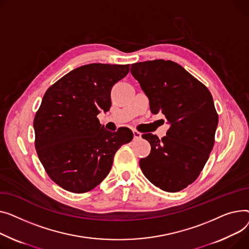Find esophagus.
<instances>
[{
    "label": "esophagus",
    "mask_w": 249,
    "mask_h": 249,
    "mask_svg": "<svg viewBox=\"0 0 249 249\" xmlns=\"http://www.w3.org/2000/svg\"><path fill=\"white\" fill-rule=\"evenodd\" d=\"M133 134H134V139L135 140H140L142 138V134L139 133L138 130H133Z\"/></svg>",
    "instance_id": "obj_1"
}]
</instances>
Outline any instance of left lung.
Listing matches in <instances>:
<instances>
[{
  "instance_id": "1",
  "label": "left lung",
  "mask_w": 249,
  "mask_h": 249,
  "mask_svg": "<svg viewBox=\"0 0 249 249\" xmlns=\"http://www.w3.org/2000/svg\"><path fill=\"white\" fill-rule=\"evenodd\" d=\"M130 73L148 96L151 111L162 112L170 124L162 140L142 136L152 148L140 160L142 172L164 191H181L198 178L213 149L218 125L213 97L205 85L171 60L131 64Z\"/></svg>"
}]
</instances>
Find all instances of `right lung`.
I'll use <instances>...</instances> for the list:
<instances>
[{"instance_id": "obj_1", "label": "right lung", "mask_w": 249, "mask_h": 249, "mask_svg": "<svg viewBox=\"0 0 249 249\" xmlns=\"http://www.w3.org/2000/svg\"><path fill=\"white\" fill-rule=\"evenodd\" d=\"M129 64L91 63L73 69L50 86L34 119L35 147L48 176L72 193L89 192L107 176L121 145L133 131L115 133L99 124L108 111L112 86Z\"/></svg>"}]
</instances>
